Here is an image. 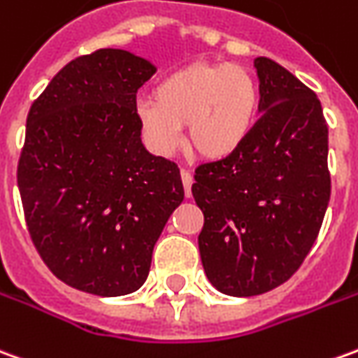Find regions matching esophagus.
Segmentation results:
<instances>
[{
  "label": "esophagus",
  "instance_id": "1",
  "mask_svg": "<svg viewBox=\"0 0 358 358\" xmlns=\"http://www.w3.org/2000/svg\"><path fill=\"white\" fill-rule=\"evenodd\" d=\"M180 176H182V184H184V192H186V196H192V184H194V176H192V172L186 171V169H182L180 172Z\"/></svg>",
  "mask_w": 358,
  "mask_h": 358
}]
</instances>
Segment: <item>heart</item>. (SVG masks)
Returning <instances> with one entry per match:
<instances>
[{
    "label": "heart",
    "mask_w": 358,
    "mask_h": 358,
    "mask_svg": "<svg viewBox=\"0 0 358 358\" xmlns=\"http://www.w3.org/2000/svg\"><path fill=\"white\" fill-rule=\"evenodd\" d=\"M257 106L259 91L246 67L192 64L166 75L155 89V101L139 102L137 120L155 153H176L182 126H187L192 149L221 161L246 143Z\"/></svg>",
    "instance_id": "1"
}]
</instances>
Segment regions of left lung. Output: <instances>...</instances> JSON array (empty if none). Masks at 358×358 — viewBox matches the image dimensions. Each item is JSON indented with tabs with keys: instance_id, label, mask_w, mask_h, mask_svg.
I'll list each match as a JSON object with an SVG mask.
<instances>
[{
	"instance_id": "left-lung-1",
	"label": "left lung",
	"mask_w": 358,
	"mask_h": 358,
	"mask_svg": "<svg viewBox=\"0 0 358 358\" xmlns=\"http://www.w3.org/2000/svg\"><path fill=\"white\" fill-rule=\"evenodd\" d=\"M262 116L238 151L201 162L192 194L197 236L215 289L254 296L289 281L318 238L331 194L327 124L316 92L257 57Z\"/></svg>"
}]
</instances>
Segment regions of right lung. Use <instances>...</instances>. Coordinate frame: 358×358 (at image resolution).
Returning <instances> with one entry per match:
<instances>
[{
    "label": "right lung",
    "mask_w": 358,
    "mask_h": 358,
    "mask_svg": "<svg viewBox=\"0 0 358 358\" xmlns=\"http://www.w3.org/2000/svg\"><path fill=\"white\" fill-rule=\"evenodd\" d=\"M153 73L126 50H96L59 69L29 110L17 164L27 229L50 271L79 291H137L184 199L178 164L141 143L136 94Z\"/></svg>",
    "instance_id": "obj_1"
}]
</instances>
